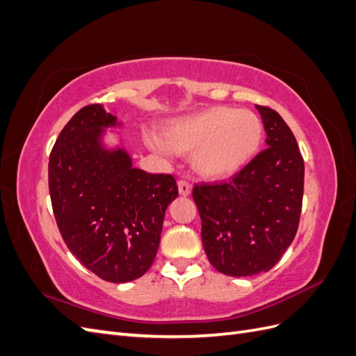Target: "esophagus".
Masks as SVG:
<instances>
[{"instance_id":"1","label":"esophagus","mask_w":356,"mask_h":356,"mask_svg":"<svg viewBox=\"0 0 356 356\" xmlns=\"http://www.w3.org/2000/svg\"><path fill=\"white\" fill-rule=\"evenodd\" d=\"M178 191H179V195L181 196H188L190 193H191V186L188 184L187 181H184V179H181V181H178Z\"/></svg>"}]
</instances>
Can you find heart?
<instances>
[{
	"label": "heart",
	"instance_id": "1",
	"mask_svg": "<svg viewBox=\"0 0 356 356\" xmlns=\"http://www.w3.org/2000/svg\"><path fill=\"white\" fill-rule=\"evenodd\" d=\"M163 136L149 131L144 141L161 154L193 153L197 174L217 181L234 175L254 157L263 139V124L248 110L212 106L174 118L165 126Z\"/></svg>",
	"mask_w": 356,
	"mask_h": 356
}]
</instances>
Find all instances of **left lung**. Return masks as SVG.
<instances>
[{
    "label": "left lung",
    "instance_id": "1",
    "mask_svg": "<svg viewBox=\"0 0 356 356\" xmlns=\"http://www.w3.org/2000/svg\"><path fill=\"white\" fill-rule=\"evenodd\" d=\"M267 148L222 184L193 188L209 263L233 277L268 272L281 260L298 229L305 161L284 118L255 105Z\"/></svg>",
    "mask_w": 356,
    "mask_h": 356
}]
</instances>
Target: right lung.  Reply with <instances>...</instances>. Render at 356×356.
<instances>
[{"mask_svg": "<svg viewBox=\"0 0 356 356\" xmlns=\"http://www.w3.org/2000/svg\"><path fill=\"white\" fill-rule=\"evenodd\" d=\"M123 122L93 104L62 129L49 161V190L68 250L104 281L124 284L152 267L165 212L178 196L172 175L134 168ZM108 133L119 141L104 143Z\"/></svg>", "mask_w": 356, "mask_h": 356, "instance_id": "right-lung-1", "label": "right lung"}]
</instances>
